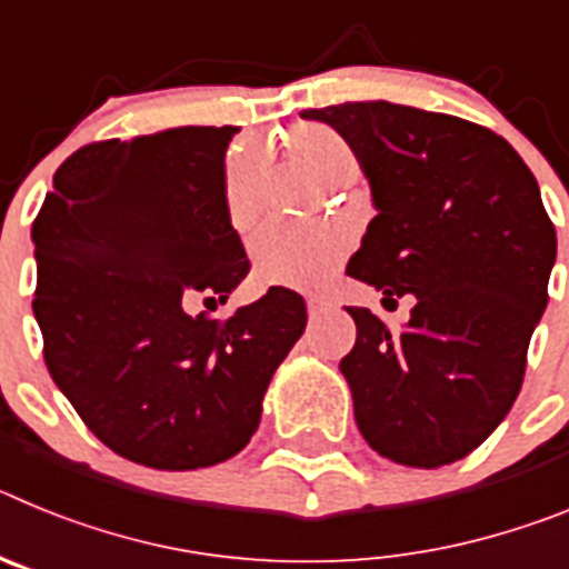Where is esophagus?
Segmentation results:
<instances>
[{"instance_id": "1", "label": "esophagus", "mask_w": 569, "mask_h": 569, "mask_svg": "<svg viewBox=\"0 0 569 569\" xmlns=\"http://www.w3.org/2000/svg\"><path fill=\"white\" fill-rule=\"evenodd\" d=\"M325 310H328V305H325V301H321V299H308V316H310V319H319V316L325 313Z\"/></svg>"}]
</instances>
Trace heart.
Here are the masks:
<instances>
[{"mask_svg":"<svg viewBox=\"0 0 569 569\" xmlns=\"http://www.w3.org/2000/svg\"><path fill=\"white\" fill-rule=\"evenodd\" d=\"M288 150L319 182L330 188L353 184L359 176V156L339 130L328 124H299L290 130ZM261 153L253 144H241L224 162V202L236 224H248L256 216V182H259ZM345 236L333 228H290V224H261L250 239L253 268L268 284L308 288L333 268L345 253Z\"/></svg>","mask_w":569,"mask_h":569,"instance_id":"obj_1","label":"heart"}]
</instances>
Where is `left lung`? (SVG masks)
I'll list each match as a JSON object with an SVG mask.
<instances>
[{
	"label": "left lung",
	"mask_w": 569,
	"mask_h": 569,
	"mask_svg": "<svg viewBox=\"0 0 569 569\" xmlns=\"http://www.w3.org/2000/svg\"><path fill=\"white\" fill-rule=\"evenodd\" d=\"M359 156L376 216L347 276L381 301L416 296L405 330L347 308L339 370L361 436L396 465L433 470L472 453L510 413L547 308L556 228L512 144L459 116L393 102L305 110Z\"/></svg>",
	"instance_id": "8db88e82"
}]
</instances>
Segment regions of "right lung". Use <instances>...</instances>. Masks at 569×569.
Listing matches in <instances>:
<instances>
[{
	"label": "right lung",
	"mask_w": 569,
	"mask_h": 569,
	"mask_svg": "<svg viewBox=\"0 0 569 569\" xmlns=\"http://www.w3.org/2000/svg\"><path fill=\"white\" fill-rule=\"evenodd\" d=\"M239 128H176L93 142L64 159L30 239L44 361L90 433L136 465L196 470L230 459L261 419L308 308L270 288L228 321L250 270L224 202Z\"/></svg>",
	"instance_id": "right-lung-1"
}]
</instances>
